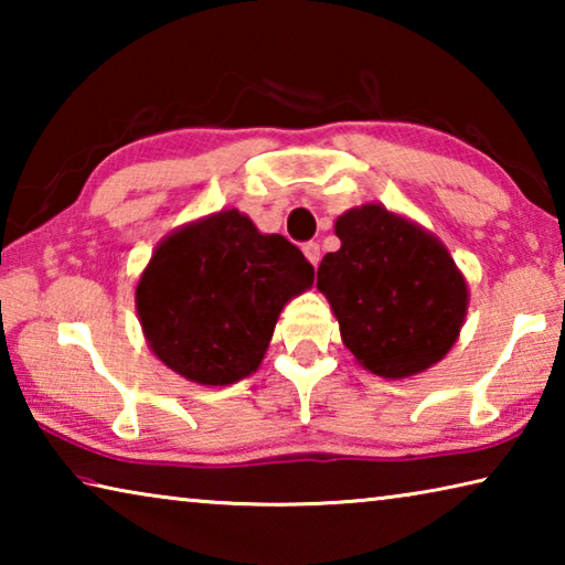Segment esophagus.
Returning <instances> with one entry per match:
<instances>
[{"label":"esophagus","mask_w":565,"mask_h":565,"mask_svg":"<svg viewBox=\"0 0 565 565\" xmlns=\"http://www.w3.org/2000/svg\"><path fill=\"white\" fill-rule=\"evenodd\" d=\"M303 254H306V259H309L313 266H317L319 259H321V246L317 242H306L303 244Z\"/></svg>","instance_id":"obj_1"}]
</instances>
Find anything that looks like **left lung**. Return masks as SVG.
I'll use <instances>...</instances> for the list:
<instances>
[{
    "label": "left lung",
    "mask_w": 565,
    "mask_h": 565,
    "mask_svg": "<svg viewBox=\"0 0 565 565\" xmlns=\"http://www.w3.org/2000/svg\"><path fill=\"white\" fill-rule=\"evenodd\" d=\"M339 252L321 259L317 289L363 369L406 379L431 369L458 339L468 286L448 248L381 204L337 218Z\"/></svg>",
    "instance_id": "1"
}]
</instances>
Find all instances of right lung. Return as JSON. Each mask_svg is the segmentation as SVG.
I'll list each match as a JSON object with an SVG mask.
<instances>
[{"label": "right lung", "mask_w": 565, "mask_h": 565, "mask_svg": "<svg viewBox=\"0 0 565 565\" xmlns=\"http://www.w3.org/2000/svg\"><path fill=\"white\" fill-rule=\"evenodd\" d=\"M311 284L299 246L226 209L157 246L137 313L161 363L194 384L226 386L259 369L286 301Z\"/></svg>", "instance_id": "1"}]
</instances>
